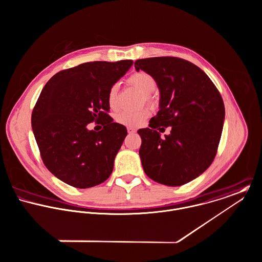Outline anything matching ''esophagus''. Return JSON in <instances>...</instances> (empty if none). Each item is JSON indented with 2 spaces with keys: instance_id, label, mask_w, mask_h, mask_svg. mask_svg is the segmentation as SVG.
<instances>
[{
  "instance_id": "34e87169",
  "label": "esophagus",
  "mask_w": 262,
  "mask_h": 262,
  "mask_svg": "<svg viewBox=\"0 0 262 262\" xmlns=\"http://www.w3.org/2000/svg\"><path fill=\"white\" fill-rule=\"evenodd\" d=\"M127 132H128V134H135L137 132V129L134 127H127Z\"/></svg>"
}]
</instances>
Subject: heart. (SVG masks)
<instances>
[{
  "label": "heart",
  "instance_id": "1",
  "mask_svg": "<svg viewBox=\"0 0 262 262\" xmlns=\"http://www.w3.org/2000/svg\"><path fill=\"white\" fill-rule=\"evenodd\" d=\"M127 82L138 89L141 93L144 94V98L148 102H153L152 97L150 96L157 87L156 81L153 76L144 71H139L134 73L127 79ZM118 85L113 84L110 86L107 92V104L110 109L116 110L119 106L118 101ZM151 112L148 108H142L137 111H127L122 110L118 112L115 116L116 121L119 124L128 126V127H138L142 125L150 116Z\"/></svg>",
  "mask_w": 262,
  "mask_h": 262
}]
</instances>
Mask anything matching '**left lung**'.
<instances>
[{"mask_svg":"<svg viewBox=\"0 0 262 262\" xmlns=\"http://www.w3.org/2000/svg\"><path fill=\"white\" fill-rule=\"evenodd\" d=\"M135 68L154 77L160 92L157 115L141 128L139 151L145 173L167 186H180L202 175L212 163L221 140L225 106L208 75L182 58L138 59ZM171 126L170 134L160 132Z\"/></svg>","mask_w":262,"mask_h":262,"instance_id":"1","label":"left lung"}]
</instances>
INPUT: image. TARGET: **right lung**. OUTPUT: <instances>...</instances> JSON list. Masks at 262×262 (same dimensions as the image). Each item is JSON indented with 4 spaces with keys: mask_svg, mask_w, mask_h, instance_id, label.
Listing matches in <instances>:
<instances>
[{
    "mask_svg": "<svg viewBox=\"0 0 262 262\" xmlns=\"http://www.w3.org/2000/svg\"><path fill=\"white\" fill-rule=\"evenodd\" d=\"M132 59L90 61L60 71L43 87L31 125L46 167L77 187L98 185L110 176L126 127L107 114V92L133 66ZM102 121L98 133L88 129Z\"/></svg>",
    "mask_w": 262,
    "mask_h": 262,
    "instance_id": "right-lung-1",
    "label": "right lung"
}]
</instances>
